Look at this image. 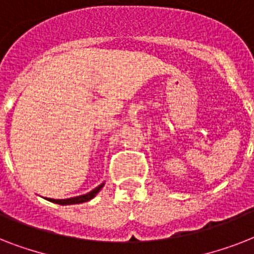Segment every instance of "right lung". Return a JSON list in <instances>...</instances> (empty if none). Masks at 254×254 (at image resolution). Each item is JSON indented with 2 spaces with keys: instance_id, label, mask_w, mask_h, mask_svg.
Listing matches in <instances>:
<instances>
[{
  "instance_id": "add662e5",
  "label": "right lung",
  "mask_w": 254,
  "mask_h": 254,
  "mask_svg": "<svg viewBox=\"0 0 254 254\" xmlns=\"http://www.w3.org/2000/svg\"><path fill=\"white\" fill-rule=\"evenodd\" d=\"M104 183H101L100 186H97L95 190H92L91 192L85 193V195H80V196H75V197H69V199H47V200L53 201V203H57V204H62V205H68V204H80V203H84V201L91 200L93 197L97 195L100 190L103 189Z\"/></svg>"
}]
</instances>
